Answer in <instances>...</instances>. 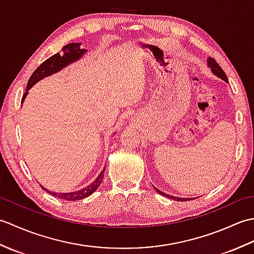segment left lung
I'll return each mask as SVG.
<instances>
[{
    "label": "left lung",
    "mask_w": 254,
    "mask_h": 254,
    "mask_svg": "<svg viewBox=\"0 0 254 254\" xmlns=\"http://www.w3.org/2000/svg\"><path fill=\"white\" fill-rule=\"evenodd\" d=\"M207 65H208V67L210 68V71H212V73H213L214 75H216L217 77H219L220 79L225 80L226 83H228L227 76H226V74H225V72L223 71V68L218 65V63H217L216 61H215L214 59H212V58H208V59H207ZM154 188H155V187H154ZM155 190L157 191V193L160 194V195L166 196V197L171 198V199H175V201H178V202H186V201H189V199H191V198H189V197H177V196L169 195V194H166L165 192H161V191L158 190V189H156V188H155Z\"/></svg>",
    "instance_id": "8db88e82"
}]
</instances>
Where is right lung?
Listing matches in <instances>:
<instances>
[{
  "instance_id": "add662e5",
  "label": "right lung",
  "mask_w": 254,
  "mask_h": 254,
  "mask_svg": "<svg viewBox=\"0 0 254 254\" xmlns=\"http://www.w3.org/2000/svg\"><path fill=\"white\" fill-rule=\"evenodd\" d=\"M80 45L82 44H79V42H72V44L64 46L62 48L61 52L56 53L55 56L50 57L49 59H47L44 63H41L40 65L36 68V71L31 74L28 83H27L26 93L24 94L23 98H21V104L25 101V98L27 97V95H28V90L35 84L39 82V80L44 79L45 77L51 76V75L56 74L58 72H60L61 69L66 67L67 65H69V64L76 62L79 60L80 58H83V56L86 52H87V50L80 49ZM105 170H106V167L101 170L98 177H97L89 186L80 189V190L74 191V192L57 193L53 191H49L48 189L44 188L42 186H41V188L44 189L46 192L50 193L51 195L57 196L61 199H65V201H78V199H82V198L89 196L90 194H93L97 190V189H98V187L101 185L102 179H104Z\"/></svg>"
}]
</instances>
